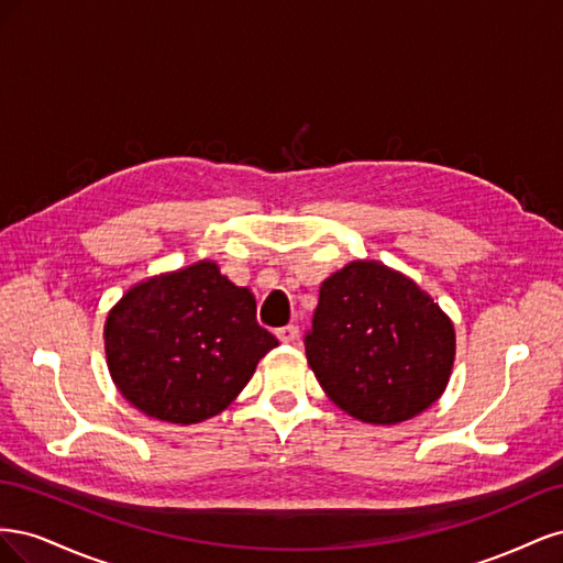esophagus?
<instances>
[{
	"instance_id": "34e87169",
	"label": "esophagus",
	"mask_w": 563,
	"mask_h": 563,
	"mask_svg": "<svg viewBox=\"0 0 563 563\" xmlns=\"http://www.w3.org/2000/svg\"><path fill=\"white\" fill-rule=\"evenodd\" d=\"M277 338L282 340V343H294V340L298 338V327H294V323H288V327H282L277 329Z\"/></svg>"
}]
</instances>
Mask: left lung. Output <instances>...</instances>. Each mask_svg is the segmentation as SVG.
<instances>
[{"label": "left lung", "mask_w": 563, "mask_h": 563, "mask_svg": "<svg viewBox=\"0 0 563 563\" xmlns=\"http://www.w3.org/2000/svg\"><path fill=\"white\" fill-rule=\"evenodd\" d=\"M305 354L347 416L397 424L444 395L455 331L413 279L376 261H354L323 279Z\"/></svg>", "instance_id": "1"}]
</instances>
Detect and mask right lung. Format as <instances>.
Returning <instances> with one entry per match:
<instances>
[{
  "label": "right lung",
  "mask_w": 563,
  "mask_h": 563,
  "mask_svg": "<svg viewBox=\"0 0 563 563\" xmlns=\"http://www.w3.org/2000/svg\"><path fill=\"white\" fill-rule=\"evenodd\" d=\"M106 356L141 413L192 424L218 416L279 340L255 321V298L213 261L131 286L106 321Z\"/></svg>",
  "instance_id": "right-lung-1"
}]
</instances>
